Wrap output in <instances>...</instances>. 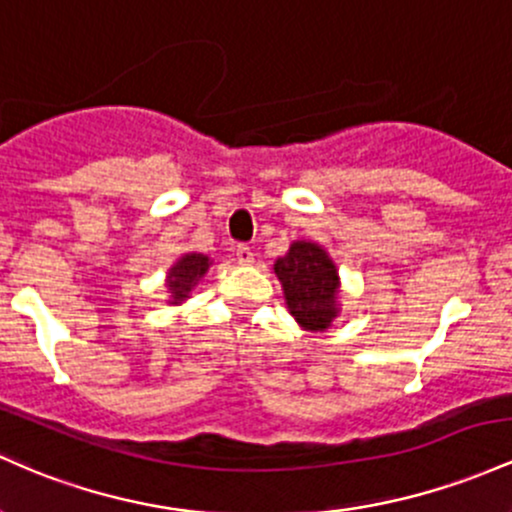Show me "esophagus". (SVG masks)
I'll list each match as a JSON object with an SVG mask.
<instances>
[{"instance_id": "1", "label": "esophagus", "mask_w": 512, "mask_h": 512, "mask_svg": "<svg viewBox=\"0 0 512 512\" xmlns=\"http://www.w3.org/2000/svg\"><path fill=\"white\" fill-rule=\"evenodd\" d=\"M235 257H238L240 265H252V262H255V252H252L247 245L235 247Z\"/></svg>"}]
</instances>
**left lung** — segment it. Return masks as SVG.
I'll return each instance as SVG.
<instances>
[{
  "mask_svg": "<svg viewBox=\"0 0 512 512\" xmlns=\"http://www.w3.org/2000/svg\"><path fill=\"white\" fill-rule=\"evenodd\" d=\"M274 274L282 282L286 308L303 330L325 333L340 316V274L323 245L294 240L274 262Z\"/></svg>",
  "mask_w": 512,
  "mask_h": 512,
  "instance_id": "left-lung-1",
  "label": "left lung"
}]
</instances>
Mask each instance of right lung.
Wrapping results in <instances>:
<instances>
[{
	"label": "right lung",
	"mask_w": 512,
	"mask_h": 512,
	"mask_svg": "<svg viewBox=\"0 0 512 512\" xmlns=\"http://www.w3.org/2000/svg\"><path fill=\"white\" fill-rule=\"evenodd\" d=\"M213 265L209 255H201V252H184L174 265L167 269L165 277V286L170 299L167 303L170 306H179L192 296L194 286L204 279V274L209 272V267Z\"/></svg>",
	"instance_id": "1"
}]
</instances>
